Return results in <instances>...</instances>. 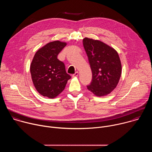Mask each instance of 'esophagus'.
I'll use <instances>...</instances> for the list:
<instances>
[{"label":"esophagus","instance_id":"34e87169","mask_svg":"<svg viewBox=\"0 0 152 152\" xmlns=\"http://www.w3.org/2000/svg\"><path fill=\"white\" fill-rule=\"evenodd\" d=\"M78 75H79V73H78V72H75V73H74L73 75H72V77H77V76H78Z\"/></svg>","mask_w":152,"mask_h":152}]
</instances>
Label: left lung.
Returning a JSON list of instances; mask_svg holds the SVG:
<instances>
[{"instance_id":"8db88e82","label":"left lung","mask_w":152,"mask_h":152,"mask_svg":"<svg viewBox=\"0 0 152 152\" xmlns=\"http://www.w3.org/2000/svg\"><path fill=\"white\" fill-rule=\"evenodd\" d=\"M92 72L87 88L97 96L109 94L117 86L121 75V64L117 52L105 43L91 38L83 39Z\"/></svg>"}]
</instances>
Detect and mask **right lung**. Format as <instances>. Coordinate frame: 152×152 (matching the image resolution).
<instances>
[{"mask_svg": "<svg viewBox=\"0 0 152 152\" xmlns=\"http://www.w3.org/2000/svg\"><path fill=\"white\" fill-rule=\"evenodd\" d=\"M66 42L59 41L50 42L35 54L31 64L30 72L33 83L42 96L53 99L66 87L71 76L67 73L64 62L57 56Z\"/></svg>", "mask_w": 152, "mask_h": 152, "instance_id": "add662e5", "label": "right lung"}]
</instances>
